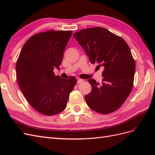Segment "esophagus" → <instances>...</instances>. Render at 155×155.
<instances>
[{"instance_id": "obj_1", "label": "esophagus", "mask_w": 155, "mask_h": 155, "mask_svg": "<svg viewBox=\"0 0 155 155\" xmlns=\"http://www.w3.org/2000/svg\"><path fill=\"white\" fill-rule=\"evenodd\" d=\"M83 81V79H78V81H77V83H78V84H79V83H82Z\"/></svg>"}]
</instances>
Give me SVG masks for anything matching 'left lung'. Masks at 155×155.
Segmentation results:
<instances>
[{
    "label": "left lung",
    "instance_id": "obj_1",
    "mask_svg": "<svg viewBox=\"0 0 155 155\" xmlns=\"http://www.w3.org/2000/svg\"><path fill=\"white\" fill-rule=\"evenodd\" d=\"M73 35L91 63L104 68L101 84L94 79L88 80L92 91L85 97L87 104L103 114L118 110L133 86L135 62L129 46L121 37L101 27L81 30Z\"/></svg>",
    "mask_w": 155,
    "mask_h": 155
}]
</instances>
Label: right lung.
I'll use <instances>...</instances> for the list:
<instances>
[{
	"instance_id": "add662e5",
	"label": "right lung",
	"mask_w": 155,
	"mask_h": 155,
	"mask_svg": "<svg viewBox=\"0 0 155 155\" xmlns=\"http://www.w3.org/2000/svg\"><path fill=\"white\" fill-rule=\"evenodd\" d=\"M72 34L55 30L37 34L26 42L17 59L18 86L31 107L42 114L63 111L77 83L73 76L63 79L53 72L55 67L59 69Z\"/></svg>"
}]
</instances>
